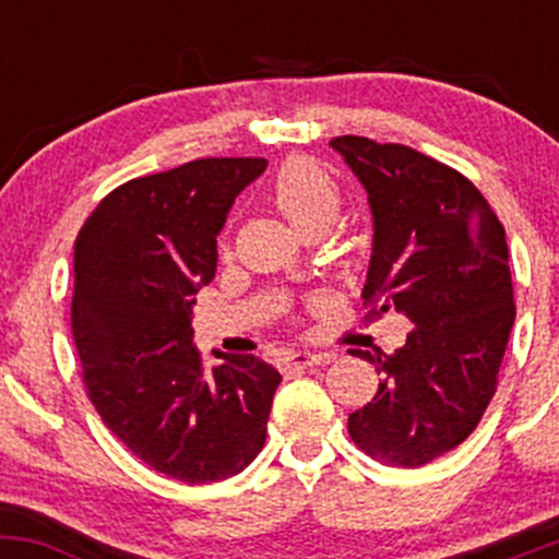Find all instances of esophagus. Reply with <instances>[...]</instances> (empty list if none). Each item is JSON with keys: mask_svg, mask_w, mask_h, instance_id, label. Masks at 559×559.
<instances>
[{"mask_svg": "<svg viewBox=\"0 0 559 559\" xmlns=\"http://www.w3.org/2000/svg\"><path fill=\"white\" fill-rule=\"evenodd\" d=\"M320 362H331V355H325V352H288L284 357L286 370H305Z\"/></svg>", "mask_w": 559, "mask_h": 559, "instance_id": "34e87169", "label": "esophagus"}]
</instances>
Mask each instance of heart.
<instances>
[{
	"label": "heart",
	"mask_w": 559,
	"mask_h": 559,
	"mask_svg": "<svg viewBox=\"0 0 559 559\" xmlns=\"http://www.w3.org/2000/svg\"><path fill=\"white\" fill-rule=\"evenodd\" d=\"M271 194L275 207L301 234L329 230L342 213V189L310 157H292L275 170Z\"/></svg>",
	"instance_id": "b5f03b06"
}]
</instances>
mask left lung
Here are the masks:
<instances>
[{
    "label": "left lung",
    "mask_w": 559,
    "mask_h": 559,
    "mask_svg": "<svg viewBox=\"0 0 559 559\" xmlns=\"http://www.w3.org/2000/svg\"><path fill=\"white\" fill-rule=\"evenodd\" d=\"M331 146L368 191L370 318H407L396 352L352 349L383 381L349 415V436L386 465L420 467L463 444L497 391L515 323L507 241L463 173L404 144L336 136Z\"/></svg>",
    "instance_id": "left-lung-1"
}]
</instances>
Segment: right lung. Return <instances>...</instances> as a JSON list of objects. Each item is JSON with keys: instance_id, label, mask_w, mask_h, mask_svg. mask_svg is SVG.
Masks as SVG:
<instances>
[{"instance_id": "1", "label": "right lung", "mask_w": 559, "mask_h": 559, "mask_svg": "<svg viewBox=\"0 0 559 559\" xmlns=\"http://www.w3.org/2000/svg\"><path fill=\"white\" fill-rule=\"evenodd\" d=\"M265 168L262 157H207L133 178L75 239L70 325L88 400L141 463L183 484L236 476L265 444L278 370L221 352L207 370L191 344L217 234Z\"/></svg>"}]
</instances>
